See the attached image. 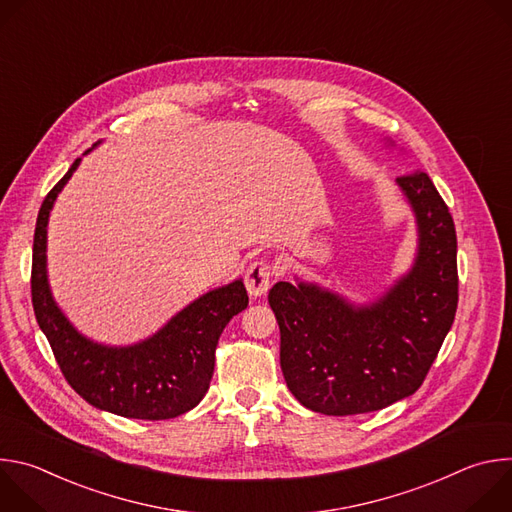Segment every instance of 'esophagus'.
<instances>
[{"label":"esophagus","instance_id":"1","mask_svg":"<svg viewBox=\"0 0 512 512\" xmlns=\"http://www.w3.org/2000/svg\"><path fill=\"white\" fill-rule=\"evenodd\" d=\"M271 277H273V267L265 261H255L245 275V287L249 291V296L251 298L265 296L271 285Z\"/></svg>","mask_w":512,"mask_h":512}]
</instances>
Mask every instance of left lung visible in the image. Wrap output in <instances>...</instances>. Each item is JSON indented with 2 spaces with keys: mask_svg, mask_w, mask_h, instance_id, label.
<instances>
[{
  "mask_svg": "<svg viewBox=\"0 0 512 512\" xmlns=\"http://www.w3.org/2000/svg\"><path fill=\"white\" fill-rule=\"evenodd\" d=\"M397 186L415 214L417 255L381 298L354 306L306 281H277L269 289L285 383L316 413H369L413 395L454 324V218L425 172H405Z\"/></svg>",
  "mask_w": 512,
  "mask_h": 512,
  "instance_id": "8db88e82",
  "label": "left lung"
}]
</instances>
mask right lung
Wrapping results in <instances>:
<instances>
[{"instance_id": "obj_1", "label": "right lung", "mask_w": 512, "mask_h": 512, "mask_svg": "<svg viewBox=\"0 0 512 512\" xmlns=\"http://www.w3.org/2000/svg\"><path fill=\"white\" fill-rule=\"evenodd\" d=\"M79 164L81 158L48 192L38 212L32 253V306L38 326L68 385L93 407L129 419L178 417L206 395L218 338L231 318L247 308V289L243 279L216 287L154 336L131 346H107L83 336L56 306L46 273L50 210Z\"/></svg>"}]
</instances>
